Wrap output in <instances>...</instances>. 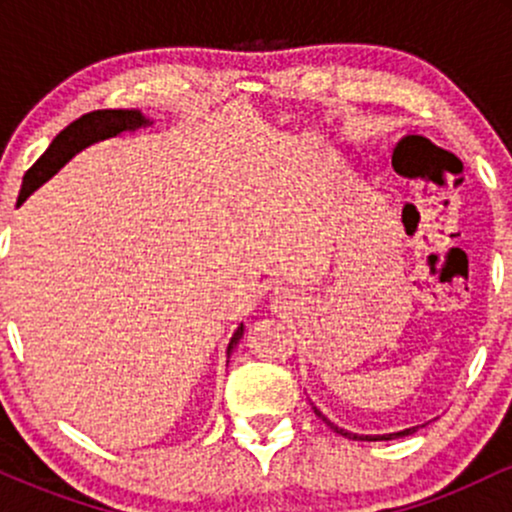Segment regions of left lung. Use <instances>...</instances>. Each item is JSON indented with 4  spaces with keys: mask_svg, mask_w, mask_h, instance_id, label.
Masks as SVG:
<instances>
[{
    "mask_svg": "<svg viewBox=\"0 0 512 512\" xmlns=\"http://www.w3.org/2000/svg\"><path fill=\"white\" fill-rule=\"evenodd\" d=\"M315 409V407H313ZM315 414L320 416L322 421H325L327 426L332 428L334 433H339V436H344V438H351V440H392V438H399V436H409V433H414V428H407V431H399V433H390V436H358V433H349V431H344V428H339V426H334L330 419H327L325 414H320V411L315 409Z\"/></svg>",
    "mask_w": 512,
    "mask_h": 512,
    "instance_id": "obj_1",
    "label": "left lung"
}]
</instances>
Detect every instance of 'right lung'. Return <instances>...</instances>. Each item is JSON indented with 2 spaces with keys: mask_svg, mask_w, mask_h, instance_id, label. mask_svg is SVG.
Wrapping results in <instances>:
<instances>
[{
  "mask_svg": "<svg viewBox=\"0 0 512 512\" xmlns=\"http://www.w3.org/2000/svg\"><path fill=\"white\" fill-rule=\"evenodd\" d=\"M144 125H149V120H146L139 110H93V113L81 115L79 120H74L72 125L64 127L62 132L52 139L50 149L28 168L26 175H23L19 202H23V199L31 195L35 187H40L45 180L52 178V175H55L76 151L84 149V146L98 142V139L134 132V129ZM240 337H243V325H240L236 334L231 337L228 354H231L233 346L240 342Z\"/></svg>",
  "mask_w": 512,
  "mask_h": 512,
  "instance_id": "add662e5",
  "label": "right lung"
}]
</instances>
